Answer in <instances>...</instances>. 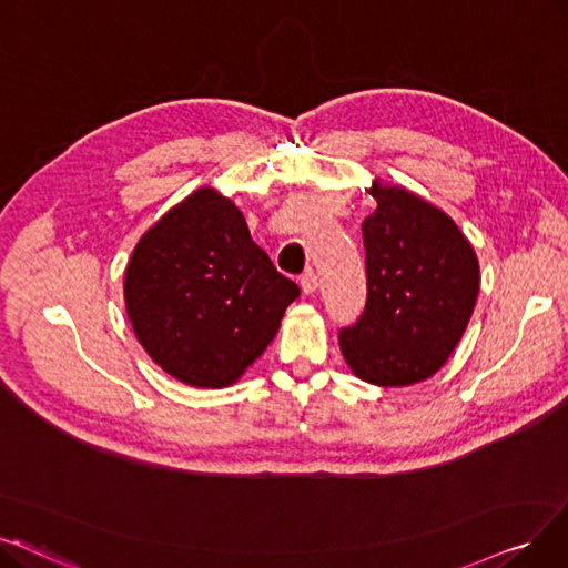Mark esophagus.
Listing matches in <instances>:
<instances>
[{
  "instance_id": "esophagus-1",
  "label": "esophagus",
  "mask_w": 568,
  "mask_h": 568,
  "mask_svg": "<svg viewBox=\"0 0 568 568\" xmlns=\"http://www.w3.org/2000/svg\"><path fill=\"white\" fill-rule=\"evenodd\" d=\"M298 282H301V288H303V293H307V296H312V293L316 291V286H320V280H316V275H314L312 270L303 272V275L298 277Z\"/></svg>"
}]
</instances>
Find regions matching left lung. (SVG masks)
Listing matches in <instances>:
<instances>
[{
    "label": "left lung",
    "instance_id": "1",
    "mask_svg": "<svg viewBox=\"0 0 568 568\" xmlns=\"http://www.w3.org/2000/svg\"><path fill=\"white\" fill-rule=\"evenodd\" d=\"M361 225L366 307L339 328L349 368L377 387H407L443 368L480 288V267L457 223L405 189L373 186Z\"/></svg>",
    "mask_w": 568,
    "mask_h": 568
}]
</instances>
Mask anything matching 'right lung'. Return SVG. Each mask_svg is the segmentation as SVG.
Returning a JSON list of instances; mask_svg holds the SVG:
<instances>
[{"label":"right lung","mask_w":568,"mask_h":568,"mask_svg":"<svg viewBox=\"0 0 568 568\" xmlns=\"http://www.w3.org/2000/svg\"><path fill=\"white\" fill-rule=\"evenodd\" d=\"M301 296L214 189L172 207L134 246L125 307L149 356L191 387L233 384Z\"/></svg>","instance_id":"1"}]
</instances>
